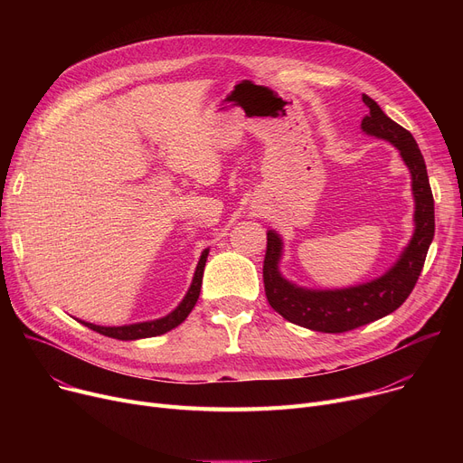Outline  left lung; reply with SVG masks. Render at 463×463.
<instances>
[{
	"instance_id": "1",
	"label": "left lung",
	"mask_w": 463,
	"mask_h": 463,
	"mask_svg": "<svg viewBox=\"0 0 463 463\" xmlns=\"http://www.w3.org/2000/svg\"><path fill=\"white\" fill-rule=\"evenodd\" d=\"M362 101L368 107V114L364 116L360 126L362 131L396 146L409 168L412 197H415V232L396 264L381 278L334 290L304 288L287 281L279 272L283 241L276 231L266 232L262 266L266 298L283 319L315 332H349L396 311L419 281L435 232L433 194L417 140L388 118L372 97L364 93Z\"/></svg>"
}]
</instances>
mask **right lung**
Segmentation results:
<instances>
[{
    "label": "right lung",
    "mask_w": 463,
    "mask_h": 463,
    "mask_svg": "<svg viewBox=\"0 0 463 463\" xmlns=\"http://www.w3.org/2000/svg\"><path fill=\"white\" fill-rule=\"evenodd\" d=\"M208 251L210 250H204L201 259H199L197 270H194V276H193V281H191V287L187 290V295L184 297L180 306L175 311H170L168 315H165V317L156 319V321L126 325V326H99V325L86 323V321H79V323H82L84 326H88V328H91L95 332H99L103 335H109V337H114V339H121V342H129V339H140V337H154V335H161V334H165L168 330L176 328L178 325H182L187 319V315L191 313V309L194 307V304H197V300H199Z\"/></svg>",
    "instance_id": "right-lung-1"
}]
</instances>
